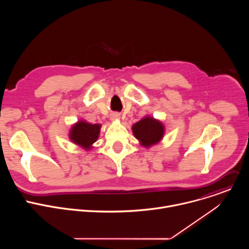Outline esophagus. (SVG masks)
Here are the masks:
<instances>
[{
    "label": "esophagus",
    "instance_id": "obj_1",
    "mask_svg": "<svg viewBox=\"0 0 249 249\" xmlns=\"http://www.w3.org/2000/svg\"><path fill=\"white\" fill-rule=\"evenodd\" d=\"M117 118H119V116H118L117 114H114V115H112V119H117Z\"/></svg>",
    "mask_w": 249,
    "mask_h": 249
}]
</instances>
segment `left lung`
<instances>
[{"mask_svg": "<svg viewBox=\"0 0 249 249\" xmlns=\"http://www.w3.org/2000/svg\"><path fill=\"white\" fill-rule=\"evenodd\" d=\"M133 133L144 147L155 145L161 140L164 132L162 124L153 117H145L133 125Z\"/></svg>", "mask_w": 249, "mask_h": 249, "instance_id": "left-lung-1", "label": "left lung"}]
</instances>
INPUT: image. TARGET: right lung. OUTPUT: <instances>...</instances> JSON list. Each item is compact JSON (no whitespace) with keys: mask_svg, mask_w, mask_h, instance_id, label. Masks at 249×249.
Segmentation results:
<instances>
[{"mask_svg":"<svg viewBox=\"0 0 249 249\" xmlns=\"http://www.w3.org/2000/svg\"><path fill=\"white\" fill-rule=\"evenodd\" d=\"M100 131L99 124H89L85 121H79L70 132V139L75 144L89 150L91 145L96 142Z\"/></svg>","mask_w":249,"mask_h":249,"instance_id":"obj_1","label":"right lung"}]
</instances>
